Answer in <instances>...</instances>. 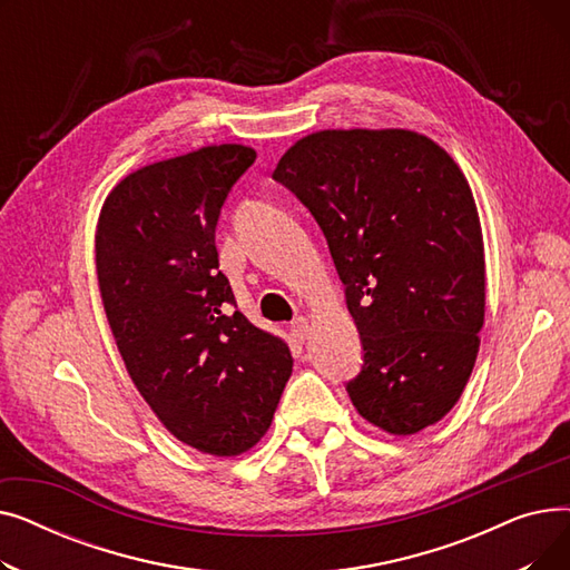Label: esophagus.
Masks as SVG:
<instances>
[{
    "label": "esophagus",
    "instance_id": "esophagus-1",
    "mask_svg": "<svg viewBox=\"0 0 570 570\" xmlns=\"http://www.w3.org/2000/svg\"><path fill=\"white\" fill-rule=\"evenodd\" d=\"M291 333H293V337L301 342V344H305V340H307V335H309V321L307 318H295L293 323H291Z\"/></svg>",
    "mask_w": 570,
    "mask_h": 570
}]
</instances>
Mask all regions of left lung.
<instances>
[{
    "label": "left lung",
    "instance_id": "obj_1",
    "mask_svg": "<svg viewBox=\"0 0 570 570\" xmlns=\"http://www.w3.org/2000/svg\"><path fill=\"white\" fill-rule=\"evenodd\" d=\"M273 177L321 226L363 342L346 383L365 421L406 436L455 406L485 321V249L453 157L406 129H327Z\"/></svg>",
    "mask_w": 570,
    "mask_h": 570
}]
</instances>
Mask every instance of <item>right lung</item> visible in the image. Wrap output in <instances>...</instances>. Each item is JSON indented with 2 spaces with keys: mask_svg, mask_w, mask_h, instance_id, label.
<instances>
[{
  "mask_svg": "<svg viewBox=\"0 0 570 570\" xmlns=\"http://www.w3.org/2000/svg\"><path fill=\"white\" fill-rule=\"evenodd\" d=\"M254 159L228 142L149 164L97 224L99 291L131 381L173 436L217 458L261 441L293 370L286 342L233 309L219 269L222 205Z\"/></svg>",
  "mask_w": 570,
  "mask_h": 570,
  "instance_id": "1",
  "label": "right lung"
}]
</instances>
